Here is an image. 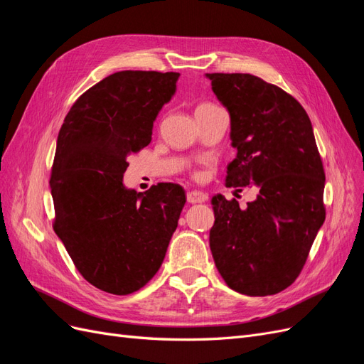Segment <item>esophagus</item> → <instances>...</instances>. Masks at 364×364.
Instances as JSON below:
<instances>
[{
	"mask_svg": "<svg viewBox=\"0 0 364 364\" xmlns=\"http://www.w3.org/2000/svg\"><path fill=\"white\" fill-rule=\"evenodd\" d=\"M186 200L188 203H203L208 200V194L202 191H190L186 194Z\"/></svg>",
	"mask_w": 364,
	"mask_h": 364,
	"instance_id": "esophagus-1",
	"label": "esophagus"
}]
</instances>
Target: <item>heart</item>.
<instances>
[{
    "instance_id": "obj_1",
    "label": "heart",
    "mask_w": 364,
    "mask_h": 364,
    "mask_svg": "<svg viewBox=\"0 0 364 364\" xmlns=\"http://www.w3.org/2000/svg\"><path fill=\"white\" fill-rule=\"evenodd\" d=\"M202 106H203V105H202Z\"/></svg>"
}]
</instances>
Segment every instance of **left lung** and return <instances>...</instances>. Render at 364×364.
Instances as JSON below:
<instances>
[{
  "instance_id": "1",
  "label": "left lung",
  "mask_w": 364,
  "mask_h": 364,
  "mask_svg": "<svg viewBox=\"0 0 364 364\" xmlns=\"http://www.w3.org/2000/svg\"><path fill=\"white\" fill-rule=\"evenodd\" d=\"M205 75L228 109L237 149L226 186L259 190L246 209L222 194L213 197L209 247L228 287L277 294L299 277L325 222V171L311 121L296 98L257 75Z\"/></svg>"
}]
</instances>
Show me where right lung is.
Segmentation results:
<instances>
[{
    "instance_id": "obj_1",
    "label": "right lung",
    "mask_w": 364,
    "mask_h": 364,
    "mask_svg": "<svg viewBox=\"0 0 364 364\" xmlns=\"http://www.w3.org/2000/svg\"><path fill=\"white\" fill-rule=\"evenodd\" d=\"M179 73L119 71L83 92L59 130L50 188L54 232L82 277L130 294L155 277L185 205L178 183L126 188L127 156L149 146Z\"/></svg>"
}]
</instances>
